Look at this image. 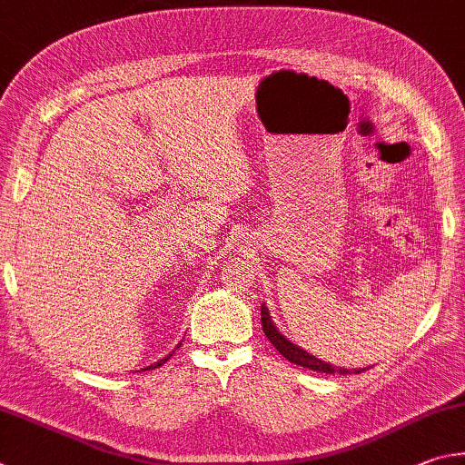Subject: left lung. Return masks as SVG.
Instances as JSON below:
<instances>
[{"label":"left lung","mask_w":465,"mask_h":465,"mask_svg":"<svg viewBox=\"0 0 465 465\" xmlns=\"http://www.w3.org/2000/svg\"><path fill=\"white\" fill-rule=\"evenodd\" d=\"M262 324H263V332L267 335V339L272 341V345L292 363L302 365V368L321 371V373H341V376H347V373H361L365 370H370V368H357V370L335 368V365H331L329 361H322V360H319V357H314L308 351H304L302 347H298L296 343H292L288 337L282 335L280 329L275 327V322L270 316V311H267L265 304H262Z\"/></svg>","instance_id":"left-lung-1"}]
</instances>
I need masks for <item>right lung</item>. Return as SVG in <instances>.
Masks as SVG:
<instances>
[{
	"label": "right lung",
	"instance_id": "1",
	"mask_svg": "<svg viewBox=\"0 0 465 465\" xmlns=\"http://www.w3.org/2000/svg\"><path fill=\"white\" fill-rule=\"evenodd\" d=\"M179 345H182V343H179ZM179 345H177V347H179ZM169 357H171V353L163 357V360H159V361H154V363H151V365H146V368H143V370H154V368H159V365L165 363V361L169 360Z\"/></svg>",
	"mask_w": 465,
	"mask_h": 465
}]
</instances>
